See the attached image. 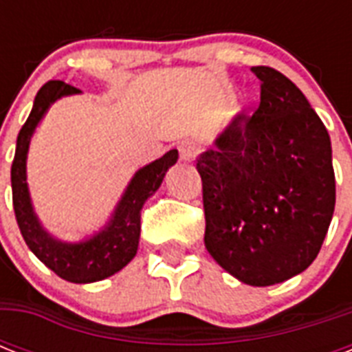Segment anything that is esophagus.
Wrapping results in <instances>:
<instances>
[{
  "instance_id": "34e87169",
  "label": "esophagus",
  "mask_w": 352,
  "mask_h": 352,
  "mask_svg": "<svg viewBox=\"0 0 352 352\" xmlns=\"http://www.w3.org/2000/svg\"><path fill=\"white\" fill-rule=\"evenodd\" d=\"M177 149H179V157H181V160H186V162H192V160L199 155V146L195 142H192V140H182V142L177 146Z\"/></svg>"
}]
</instances>
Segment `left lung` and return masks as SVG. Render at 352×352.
Masks as SVG:
<instances>
[{"mask_svg": "<svg viewBox=\"0 0 352 352\" xmlns=\"http://www.w3.org/2000/svg\"><path fill=\"white\" fill-rule=\"evenodd\" d=\"M261 102L241 113L197 160L204 245L226 272L268 287L303 272L322 248L336 203L331 138L298 87L252 67Z\"/></svg>", "mask_w": 352, "mask_h": 352, "instance_id": "1", "label": "left lung"}]
</instances>
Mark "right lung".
I'll return each instance as SVG.
<instances>
[{"mask_svg":"<svg viewBox=\"0 0 352 352\" xmlns=\"http://www.w3.org/2000/svg\"><path fill=\"white\" fill-rule=\"evenodd\" d=\"M74 93H80V89L65 84L62 80H49L38 91L32 111L23 127L19 129L18 142H16V155L10 168L12 204L25 243L45 267L71 283H93L113 276L135 257L138 237H140L142 204L159 190L166 171L175 164L179 153L177 149H171L164 157L138 170L133 181L129 182L111 223L106 226V230H102L93 239L76 245H67L52 239L41 228L30 206L29 190L25 182V160H27L30 137L49 106L60 96L74 95Z\"/></svg>","mask_w":352,"mask_h":352,"instance_id":"1","label":"right lung"}]
</instances>
